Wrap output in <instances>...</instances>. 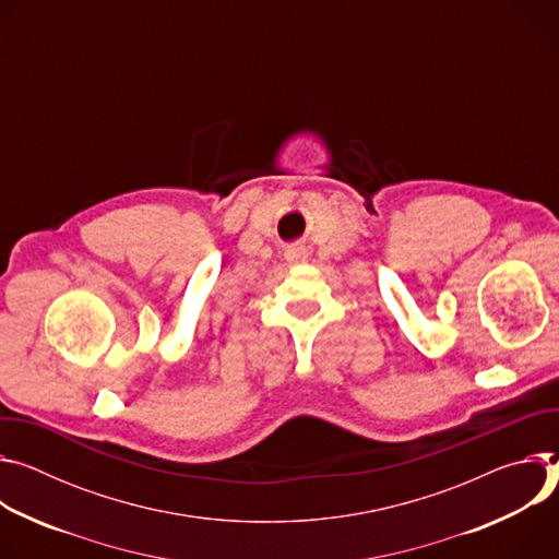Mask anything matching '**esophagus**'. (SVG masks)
I'll list each match as a JSON object with an SVG mask.
<instances>
[{"mask_svg":"<svg viewBox=\"0 0 559 559\" xmlns=\"http://www.w3.org/2000/svg\"><path fill=\"white\" fill-rule=\"evenodd\" d=\"M306 260V251L301 246H290L286 248V262L290 264H297V262H304Z\"/></svg>","mask_w":559,"mask_h":559,"instance_id":"1","label":"esophagus"}]
</instances>
